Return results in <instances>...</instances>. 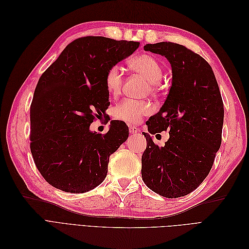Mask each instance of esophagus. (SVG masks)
<instances>
[{
  "instance_id": "obj_1",
  "label": "esophagus",
  "mask_w": 249,
  "mask_h": 249,
  "mask_svg": "<svg viewBox=\"0 0 249 249\" xmlns=\"http://www.w3.org/2000/svg\"><path fill=\"white\" fill-rule=\"evenodd\" d=\"M129 131H130V134L135 135V134H138V133L140 132V129H139V127H137V126L131 125V126H130V129H129Z\"/></svg>"
}]
</instances>
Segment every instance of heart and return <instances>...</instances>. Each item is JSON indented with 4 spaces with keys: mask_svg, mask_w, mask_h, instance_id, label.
I'll return each instance as SVG.
<instances>
[{
    "mask_svg": "<svg viewBox=\"0 0 249 249\" xmlns=\"http://www.w3.org/2000/svg\"><path fill=\"white\" fill-rule=\"evenodd\" d=\"M130 66L133 71L142 74L149 82L150 89L153 91L157 90L158 83H160L163 77L162 66L157 58L148 54L138 55L131 60ZM105 83H106L108 92L112 96H117L122 92L124 72L119 65H112L107 71ZM153 111L154 107L149 102L127 99L116 105L113 110V114L115 118L127 124H137L143 116L152 114Z\"/></svg>",
    "mask_w": 249,
    "mask_h": 249,
    "instance_id": "heart-1",
    "label": "heart"
}]
</instances>
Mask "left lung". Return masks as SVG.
I'll list each match as a JSON object with an SVG mask.
<instances>
[{
  "mask_svg": "<svg viewBox=\"0 0 249 249\" xmlns=\"http://www.w3.org/2000/svg\"><path fill=\"white\" fill-rule=\"evenodd\" d=\"M145 51L167 58L172 69L169 93L146 122L150 134L169 131L159 146L148 134L141 176L150 190L167 198L191 193L207 178L221 144L223 102L212 67L182 44L148 43Z\"/></svg>",
  "mask_w": 249,
  "mask_h": 249,
  "instance_id": "obj_1",
  "label": "left lung"
}]
</instances>
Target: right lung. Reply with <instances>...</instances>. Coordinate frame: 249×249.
<instances>
[{
	"label": "right lung",
	"mask_w": 249,
	"mask_h": 249,
	"mask_svg": "<svg viewBox=\"0 0 249 249\" xmlns=\"http://www.w3.org/2000/svg\"><path fill=\"white\" fill-rule=\"evenodd\" d=\"M138 47L136 41L81 37L41 74L30 107V148L53 187L84 193L106 178L109 158L129 137V127L122 120L111 122L106 134L90 132L89 126L106 117L107 71Z\"/></svg>",
	"instance_id": "right-lung-1"
}]
</instances>
